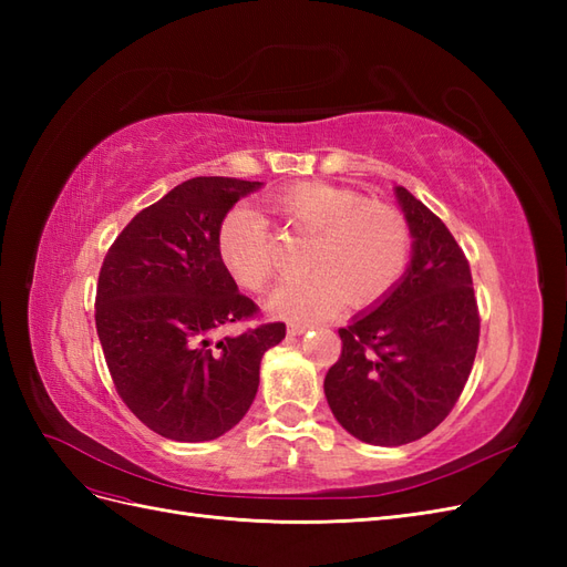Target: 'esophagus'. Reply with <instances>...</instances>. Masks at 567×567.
Instances as JSON below:
<instances>
[{
	"mask_svg": "<svg viewBox=\"0 0 567 567\" xmlns=\"http://www.w3.org/2000/svg\"><path fill=\"white\" fill-rule=\"evenodd\" d=\"M310 331V326L307 323H288V336H302Z\"/></svg>",
	"mask_w": 567,
	"mask_h": 567,
	"instance_id": "esophagus-1",
	"label": "esophagus"
}]
</instances>
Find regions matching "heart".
I'll return each mask as SVG.
<instances>
[{
	"instance_id": "b5f03b06",
	"label": "heart",
	"mask_w": 567,
	"mask_h": 567,
	"mask_svg": "<svg viewBox=\"0 0 567 567\" xmlns=\"http://www.w3.org/2000/svg\"><path fill=\"white\" fill-rule=\"evenodd\" d=\"M274 210L296 229L312 234L310 277L286 281L267 298V310L284 319H326L346 302L369 307L398 286L409 262L411 234L404 215L385 203L364 200L354 188L305 182L274 198ZM217 255L229 277L260 290L274 274V241L265 217L241 205L221 219Z\"/></svg>"
}]
</instances>
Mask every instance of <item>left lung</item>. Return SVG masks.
<instances>
[{
	"label": "left lung",
	"mask_w": 567,
	"mask_h": 567,
	"mask_svg": "<svg viewBox=\"0 0 567 567\" xmlns=\"http://www.w3.org/2000/svg\"><path fill=\"white\" fill-rule=\"evenodd\" d=\"M411 260L390 293L338 329L342 352L323 379L336 421L375 447L437 427L466 385L480 317L466 255L444 221L394 186Z\"/></svg>",
	"instance_id": "obj_1"
}]
</instances>
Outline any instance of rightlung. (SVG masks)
Masks as SVG:
<instances>
[{"mask_svg": "<svg viewBox=\"0 0 567 567\" xmlns=\"http://www.w3.org/2000/svg\"><path fill=\"white\" fill-rule=\"evenodd\" d=\"M262 182L186 179L115 238L96 286V333L120 398L153 433L208 442L246 416L260 362L286 338L262 323L217 333L257 312L217 255L221 219Z\"/></svg>", "mask_w": 567, "mask_h": 567, "instance_id": "add662e5", "label": "right lung"}]
</instances>
